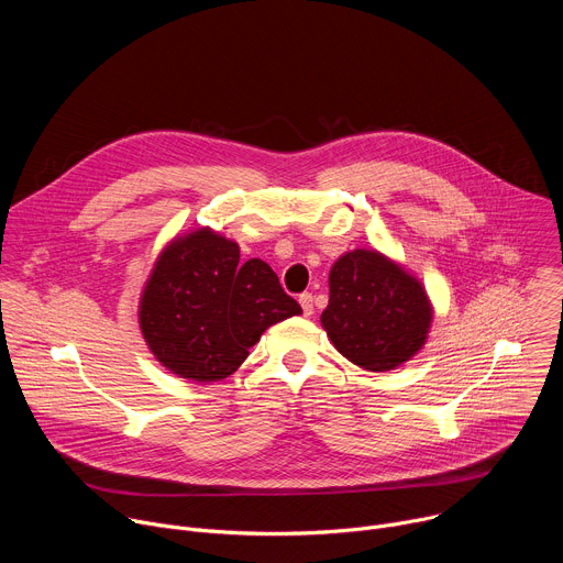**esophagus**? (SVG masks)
<instances>
[{"label":"esophagus","mask_w":563,"mask_h":563,"mask_svg":"<svg viewBox=\"0 0 563 563\" xmlns=\"http://www.w3.org/2000/svg\"><path fill=\"white\" fill-rule=\"evenodd\" d=\"M298 302H300L305 316H311V313H313V296H311V294H307V291L300 294V296H298Z\"/></svg>","instance_id":"obj_1"}]
</instances>
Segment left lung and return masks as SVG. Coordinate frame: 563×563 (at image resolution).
I'll return each instance as SVG.
<instances>
[{"mask_svg": "<svg viewBox=\"0 0 563 563\" xmlns=\"http://www.w3.org/2000/svg\"><path fill=\"white\" fill-rule=\"evenodd\" d=\"M430 320L421 283L380 254L356 250L332 267L320 323L354 365L385 372L410 361L426 343Z\"/></svg>", "mask_w": 563, "mask_h": 563, "instance_id": "obj_1", "label": "left lung"}]
</instances>
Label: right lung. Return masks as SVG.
Segmentation results:
<instances>
[{"mask_svg": "<svg viewBox=\"0 0 563 563\" xmlns=\"http://www.w3.org/2000/svg\"><path fill=\"white\" fill-rule=\"evenodd\" d=\"M300 311L267 263H243L235 243L200 229L155 263L140 328L165 367L209 383L233 374L269 325Z\"/></svg>", "mask_w": 563, "mask_h": 563, "instance_id": "1", "label": "right lung"}]
</instances>
